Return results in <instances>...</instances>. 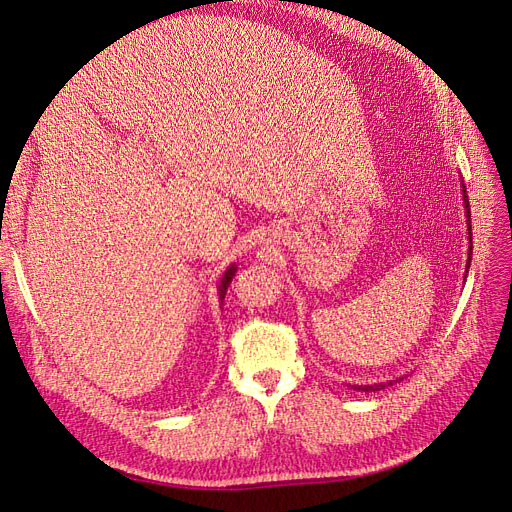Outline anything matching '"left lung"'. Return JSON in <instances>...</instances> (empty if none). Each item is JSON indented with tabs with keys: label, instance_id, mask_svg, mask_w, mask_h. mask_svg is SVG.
Returning <instances> with one entry per match:
<instances>
[{
	"label": "left lung",
	"instance_id": "1",
	"mask_svg": "<svg viewBox=\"0 0 512 512\" xmlns=\"http://www.w3.org/2000/svg\"><path fill=\"white\" fill-rule=\"evenodd\" d=\"M464 206H466V216L470 218V206H468V195H466V189H464ZM470 256H473V245H470ZM386 384H372V386H357L359 391H380V388H384Z\"/></svg>",
	"mask_w": 512,
	"mask_h": 512
}]
</instances>
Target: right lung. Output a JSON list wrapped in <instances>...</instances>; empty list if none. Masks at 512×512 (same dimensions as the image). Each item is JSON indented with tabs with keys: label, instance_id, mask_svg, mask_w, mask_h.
<instances>
[{
	"label": "right lung",
	"instance_id": "add662e5",
	"mask_svg": "<svg viewBox=\"0 0 512 512\" xmlns=\"http://www.w3.org/2000/svg\"><path fill=\"white\" fill-rule=\"evenodd\" d=\"M233 275H235V267H229L227 273H224V277L220 279V298H224V294H227V288H229Z\"/></svg>",
	"mask_w": 512,
	"mask_h": 512
}]
</instances>
